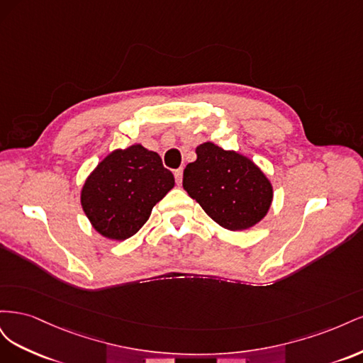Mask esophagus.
Instances as JSON below:
<instances>
[{"label": "esophagus", "instance_id": "esophagus-1", "mask_svg": "<svg viewBox=\"0 0 363 363\" xmlns=\"http://www.w3.org/2000/svg\"><path fill=\"white\" fill-rule=\"evenodd\" d=\"M175 175V182H177V184H182V180H183V169H177L174 172Z\"/></svg>", "mask_w": 363, "mask_h": 363}]
</instances>
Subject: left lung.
I'll use <instances>...</instances> for the list:
<instances>
[{
    "mask_svg": "<svg viewBox=\"0 0 363 363\" xmlns=\"http://www.w3.org/2000/svg\"><path fill=\"white\" fill-rule=\"evenodd\" d=\"M196 160L183 172V188L213 221L230 232L259 224L269 212L274 189L248 156L213 142L195 148Z\"/></svg>",
    "mask_w": 363,
    "mask_h": 363,
    "instance_id": "8db88e82",
    "label": "left lung"
}]
</instances>
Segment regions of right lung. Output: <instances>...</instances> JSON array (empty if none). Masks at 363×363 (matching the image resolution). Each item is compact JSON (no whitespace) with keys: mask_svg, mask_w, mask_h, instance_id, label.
Wrapping results in <instances>:
<instances>
[{"mask_svg":"<svg viewBox=\"0 0 363 363\" xmlns=\"http://www.w3.org/2000/svg\"><path fill=\"white\" fill-rule=\"evenodd\" d=\"M174 184L157 152L135 144L113 150L96 164L82 186L80 203L98 235L125 240L148 221Z\"/></svg>","mask_w":363,"mask_h":363,"instance_id":"obj_1","label":"right lung"}]
</instances>
